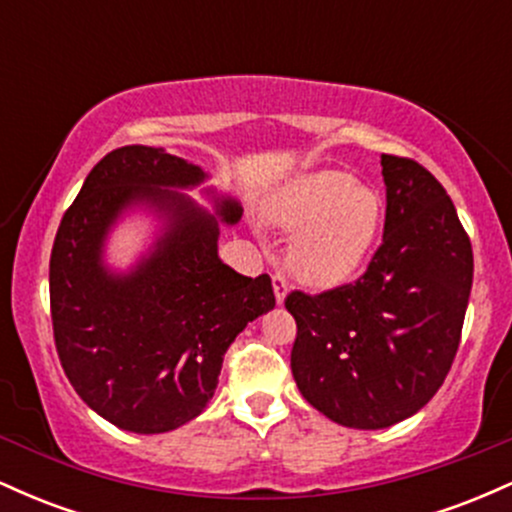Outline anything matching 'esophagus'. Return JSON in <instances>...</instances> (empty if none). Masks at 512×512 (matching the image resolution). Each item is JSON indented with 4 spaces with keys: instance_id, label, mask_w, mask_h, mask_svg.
Segmentation results:
<instances>
[{
    "instance_id": "obj_1",
    "label": "esophagus",
    "mask_w": 512,
    "mask_h": 512,
    "mask_svg": "<svg viewBox=\"0 0 512 512\" xmlns=\"http://www.w3.org/2000/svg\"><path fill=\"white\" fill-rule=\"evenodd\" d=\"M272 286H274V298L276 303L284 305L286 301V293H289V286H286V279L281 274H274L272 276Z\"/></svg>"
}]
</instances>
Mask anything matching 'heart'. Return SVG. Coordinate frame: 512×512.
Here are the masks:
<instances>
[{"label":"heart","mask_w":512,"mask_h":512,"mask_svg":"<svg viewBox=\"0 0 512 512\" xmlns=\"http://www.w3.org/2000/svg\"><path fill=\"white\" fill-rule=\"evenodd\" d=\"M262 219L291 233L284 264L298 284L332 291L349 284L373 255L385 204L375 187L334 168L305 170L264 199Z\"/></svg>","instance_id":"1"}]
</instances>
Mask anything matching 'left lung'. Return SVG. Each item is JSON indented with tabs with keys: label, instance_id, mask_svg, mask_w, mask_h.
Instances as JSON below:
<instances>
[{
	"label": "left lung",
	"instance_id": "8db88e82",
	"mask_svg": "<svg viewBox=\"0 0 512 512\" xmlns=\"http://www.w3.org/2000/svg\"><path fill=\"white\" fill-rule=\"evenodd\" d=\"M383 245L356 284L293 291L291 370L334 424L378 431L424 409L452 366L474 257L443 185L416 161L383 156Z\"/></svg>",
	"mask_w": 512,
	"mask_h": 512
}]
</instances>
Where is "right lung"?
I'll list each match as a JSON object with an SVG mask.
<instances>
[{
	"label": "right lung",
	"mask_w": 512,
	"mask_h": 512,
	"mask_svg": "<svg viewBox=\"0 0 512 512\" xmlns=\"http://www.w3.org/2000/svg\"><path fill=\"white\" fill-rule=\"evenodd\" d=\"M197 163L156 146H122L88 173L50 255V308L69 383L105 421L168 433L197 419L219 385L228 346L274 308L272 279H250L219 257L236 197L207 185ZM200 187L211 210L186 195ZM150 221L127 268L107 257L112 233Z\"/></svg>",
	"instance_id": "add662e5"
}]
</instances>
